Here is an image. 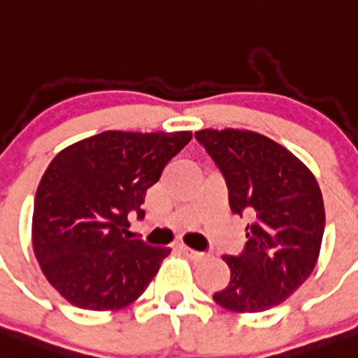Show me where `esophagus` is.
I'll list each match as a JSON object with an SVG mask.
<instances>
[{
    "mask_svg": "<svg viewBox=\"0 0 358 358\" xmlns=\"http://www.w3.org/2000/svg\"><path fill=\"white\" fill-rule=\"evenodd\" d=\"M180 252H182L183 256H187L189 259H192V261H203L205 257H207V254L198 252V250H192V248H189V247H180Z\"/></svg>",
    "mask_w": 358,
    "mask_h": 358,
    "instance_id": "obj_1",
    "label": "esophagus"
}]
</instances>
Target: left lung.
I'll use <instances>...</instances> for the list:
<instances>
[{
	"instance_id": "8db88e82",
	"label": "left lung",
	"mask_w": 358,
	"mask_h": 358,
	"mask_svg": "<svg viewBox=\"0 0 358 358\" xmlns=\"http://www.w3.org/2000/svg\"><path fill=\"white\" fill-rule=\"evenodd\" d=\"M196 141L222 171L231 210L248 216L247 245L223 256L231 281L213 299L236 313L287 301L310 278L321 252L324 203L315 176L272 138L245 129H201Z\"/></svg>"
}]
</instances>
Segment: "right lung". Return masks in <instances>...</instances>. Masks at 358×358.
Wrapping results in <instances>:
<instances>
[{
	"label": "right lung",
	"mask_w": 358,
	"mask_h": 358,
	"mask_svg": "<svg viewBox=\"0 0 358 358\" xmlns=\"http://www.w3.org/2000/svg\"><path fill=\"white\" fill-rule=\"evenodd\" d=\"M191 131H104L63 149L36 192L32 247L45 278L68 303L108 312L131 304L157 275L167 247L131 239L145 191Z\"/></svg>",
	"instance_id": "1"
}]
</instances>
